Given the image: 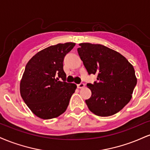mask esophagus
I'll list each match as a JSON object with an SVG mask.
<instances>
[{
	"instance_id": "1",
	"label": "esophagus",
	"mask_w": 150,
	"mask_h": 150,
	"mask_svg": "<svg viewBox=\"0 0 150 150\" xmlns=\"http://www.w3.org/2000/svg\"><path fill=\"white\" fill-rule=\"evenodd\" d=\"M77 87H78L79 89H82V88H83L84 87H85V84H84V83H80V84H78V85H77Z\"/></svg>"
}]
</instances>
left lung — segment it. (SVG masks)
<instances>
[{
  "instance_id": "obj_1",
  "label": "left lung",
  "mask_w": 150,
  "mask_h": 150,
  "mask_svg": "<svg viewBox=\"0 0 150 150\" xmlns=\"http://www.w3.org/2000/svg\"><path fill=\"white\" fill-rule=\"evenodd\" d=\"M77 49L88 73L97 75V81L87 84L92 92L85 100L91 112L109 116L120 111L132 98L136 84L133 66L124 56L101 44L82 43Z\"/></svg>"
}]
</instances>
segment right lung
Masks as SVG:
<instances>
[{"label":"right lung","instance_id":"1","mask_svg":"<svg viewBox=\"0 0 150 150\" xmlns=\"http://www.w3.org/2000/svg\"><path fill=\"white\" fill-rule=\"evenodd\" d=\"M75 44L51 46L39 51L27 63L20 81V94L32 112L42 119L66 111L77 85L65 82L63 59Z\"/></svg>","mask_w":150,"mask_h":150}]
</instances>
